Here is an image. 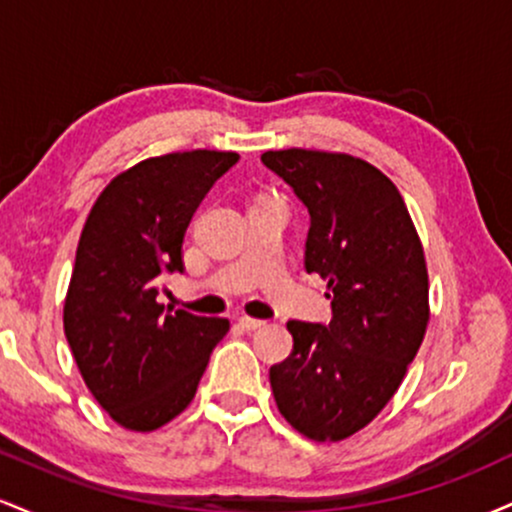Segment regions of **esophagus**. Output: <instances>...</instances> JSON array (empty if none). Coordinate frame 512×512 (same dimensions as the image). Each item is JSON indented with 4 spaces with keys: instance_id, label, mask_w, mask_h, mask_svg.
<instances>
[{
    "instance_id": "1",
    "label": "esophagus",
    "mask_w": 512,
    "mask_h": 512,
    "mask_svg": "<svg viewBox=\"0 0 512 512\" xmlns=\"http://www.w3.org/2000/svg\"><path fill=\"white\" fill-rule=\"evenodd\" d=\"M238 327L243 332H255V330H260V327H264V322L262 320H255V317H240Z\"/></svg>"
}]
</instances>
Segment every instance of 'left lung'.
<instances>
[{
  "label": "left lung",
  "mask_w": 512,
  "mask_h": 512,
  "mask_svg": "<svg viewBox=\"0 0 512 512\" xmlns=\"http://www.w3.org/2000/svg\"><path fill=\"white\" fill-rule=\"evenodd\" d=\"M308 207L305 272L332 298L330 325L291 320L293 351L269 368L281 416L315 443L366 428L407 375L428 327V269L407 204L363 158L264 151Z\"/></svg>",
  "instance_id": "left-lung-1"
}]
</instances>
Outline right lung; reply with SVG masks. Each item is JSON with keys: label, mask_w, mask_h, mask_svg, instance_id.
<instances>
[{"label": "right lung", "mask_w": 512, "mask_h": 512, "mask_svg": "<svg viewBox=\"0 0 512 512\" xmlns=\"http://www.w3.org/2000/svg\"><path fill=\"white\" fill-rule=\"evenodd\" d=\"M236 151H175L127 168L98 195L81 231L64 298V334L81 378L129 431L166 426L195 397L226 317L156 301L161 276L182 272V238Z\"/></svg>", "instance_id": "add662e5"}]
</instances>
